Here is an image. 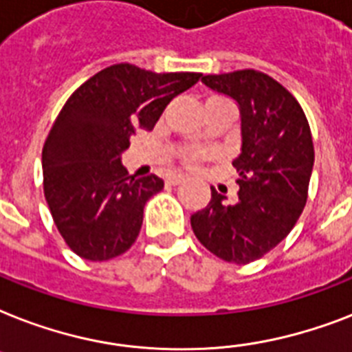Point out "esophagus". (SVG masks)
<instances>
[{
	"label": "esophagus",
	"mask_w": 352,
	"mask_h": 352,
	"mask_svg": "<svg viewBox=\"0 0 352 352\" xmlns=\"http://www.w3.org/2000/svg\"><path fill=\"white\" fill-rule=\"evenodd\" d=\"M182 182H184V177H181V175H171V177H168L166 184H168V186H179V184H182Z\"/></svg>",
	"instance_id": "34e87169"
}]
</instances>
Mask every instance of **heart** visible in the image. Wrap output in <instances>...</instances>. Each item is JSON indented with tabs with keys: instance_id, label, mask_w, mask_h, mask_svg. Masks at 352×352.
Segmentation results:
<instances>
[{
	"instance_id": "1",
	"label": "heart",
	"mask_w": 352,
	"mask_h": 352,
	"mask_svg": "<svg viewBox=\"0 0 352 352\" xmlns=\"http://www.w3.org/2000/svg\"><path fill=\"white\" fill-rule=\"evenodd\" d=\"M211 107H230V102L226 101L224 97L213 96V97H210V99H208L204 104V108H211ZM206 157H208V153H206V151L191 150V151H186L184 155H182V161H184V164H188V166H197V164H199L202 159H206Z\"/></svg>"
}]
</instances>
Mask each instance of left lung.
<instances>
[{
	"label": "left lung",
	"mask_w": 352,
	"mask_h": 352,
	"mask_svg": "<svg viewBox=\"0 0 352 352\" xmlns=\"http://www.w3.org/2000/svg\"><path fill=\"white\" fill-rule=\"evenodd\" d=\"M211 90L231 97L241 110V153L233 161L235 204L211 188V201L191 215L206 250L230 264H250L289 235L307 202L315 162L304 110L278 81L256 70L204 76Z\"/></svg>",
	"instance_id": "8db88e82"
}]
</instances>
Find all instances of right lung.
<instances>
[{
	"label": "right lung",
	"mask_w": 352,
	"mask_h": 352,
	"mask_svg": "<svg viewBox=\"0 0 352 352\" xmlns=\"http://www.w3.org/2000/svg\"><path fill=\"white\" fill-rule=\"evenodd\" d=\"M201 74H155L111 65L68 97L43 146V190L57 230L81 258L122 255L139 236L142 211L164 188L121 164L137 130H153L168 102Z\"/></svg>",
	"instance_id": "right-lung-1"
}]
</instances>
